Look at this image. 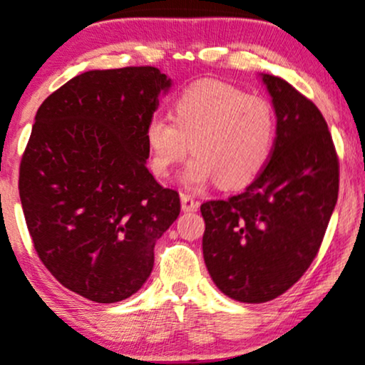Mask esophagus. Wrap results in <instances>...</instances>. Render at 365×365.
<instances>
[{
  "label": "esophagus",
  "mask_w": 365,
  "mask_h": 365,
  "mask_svg": "<svg viewBox=\"0 0 365 365\" xmlns=\"http://www.w3.org/2000/svg\"><path fill=\"white\" fill-rule=\"evenodd\" d=\"M180 201H182V210L185 211V213H194V211H197L199 202L195 201L192 195L182 194V195H180Z\"/></svg>",
  "instance_id": "obj_1"
}]
</instances>
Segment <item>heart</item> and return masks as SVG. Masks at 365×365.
Listing matches in <instances>:
<instances>
[{"instance_id":"obj_1","label":"heart","mask_w":365,"mask_h":365,"mask_svg":"<svg viewBox=\"0 0 365 365\" xmlns=\"http://www.w3.org/2000/svg\"><path fill=\"white\" fill-rule=\"evenodd\" d=\"M275 142L274 109L265 98L222 81H199L178 95L173 118L155 114L145 126L150 170L166 178L192 149L182 180L241 189L262 173Z\"/></svg>"}]
</instances>
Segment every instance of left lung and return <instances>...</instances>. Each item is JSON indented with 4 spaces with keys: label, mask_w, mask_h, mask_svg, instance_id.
I'll return each mask as SVG.
<instances>
[{
    "label": "left lung",
    "mask_w": 365,
    "mask_h": 365,
    "mask_svg": "<svg viewBox=\"0 0 365 365\" xmlns=\"http://www.w3.org/2000/svg\"><path fill=\"white\" fill-rule=\"evenodd\" d=\"M277 130L272 155L242 194L201 206L202 255L223 294L265 303L286 293L319 253L339 187L320 110L284 79L262 74Z\"/></svg>",
    "instance_id": "1"
}]
</instances>
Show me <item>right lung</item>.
I'll return each mask as SVG.
<instances>
[{
  "label": "right lung",
  "mask_w": 365,
  "mask_h": 365,
  "mask_svg": "<svg viewBox=\"0 0 365 365\" xmlns=\"http://www.w3.org/2000/svg\"><path fill=\"white\" fill-rule=\"evenodd\" d=\"M170 88L149 66L88 71L36 112L20 163L24 216L43 265L91 302L137 293L180 215L178 192L145 166V126Z\"/></svg>",
  "instance_id": "obj_1"
}]
</instances>
